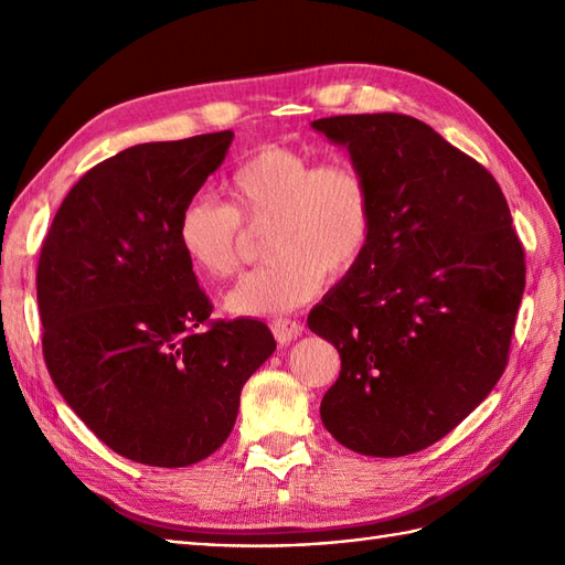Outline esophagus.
<instances>
[{
	"label": "esophagus",
	"mask_w": 565,
	"mask_h": 565,
	"mask_svg": "<svg viewBox=\"0 0 565 565\" xmlns=\"http://www.w3.org/2000/svg\"><path fill=\"white\" fill-rule=\"evenodd\" d=\"M271 332H274L276 342L289 344L296 338H301L303 326H301V322H296V320H276V322H271Z\"/></svg>",
	"instance_id": "esophagus-1"
}]
</instances>
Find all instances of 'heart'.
Listing matches in <instances>:
<instances>
[{"instance_id":"b5f03b06","label":"heart","mask_w":565,"mask_h":565,"mask_svg":"<svg viewBox=\"0 0 565 565\" xmlns=\"http://www.w3.org/2000/svg\"><path fill=\"white\" fill-rule=\"evenodd\" d=\"M225 191L227 206L203 196L184 203L177 245L191 269L223 279L237 264L239 223L267 225L262 255L269 262L223 296L227 316L262 318L308 303L328 274H352L374 239V189L347 160L318 164L308 150L262 146L235 167Z\"/></svg>"}]
</instances>
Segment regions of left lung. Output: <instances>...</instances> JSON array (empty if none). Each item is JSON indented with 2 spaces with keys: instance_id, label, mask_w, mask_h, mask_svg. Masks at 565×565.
<instances>
[{
  "instance_id": "8db88e82",
  "label": "left lung",
  "mask_w": 565,
  "mask_h": 565,
  "mask_svg": "<svg viewBox=\"0 0 565 565\" xmlns=\"http://www.w3.org/2000/svg\"><path fill=\"white\" fill-rule=\"evenodd\" d=\"M310 126L347 148L376 203L364 259L308 316L342 359L322 425L356 454H415L505 371L524 249L493 174L435 128L405 114Z\"/></svg>"
}]
</instances>
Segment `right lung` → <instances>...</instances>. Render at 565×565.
<instances>
[{
    "label": "right lung",
    "instance_id": "1",
    "mask_svg": "<svg viewBox=\"0 0 565 565\" xmlns=\"http://www.w3.org/2000/svg\"><path fill=\"white\" fill-rule=\"evenodd\" d=\"M233 130L142 142L70 189L39 259L43 356L72 411L130 461L182 468L233 431L239 391L274 354L259 320L209 322L177 218Z\"/></svg>",
    "mask_w": 565,
    "mask_h": 565
}]
</instances>
